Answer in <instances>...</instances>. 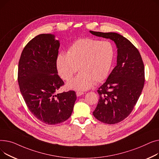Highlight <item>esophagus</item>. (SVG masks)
<instances>
[{
  "mask_svg": "<svg viewBox=\"0 0 159 159\" xmlns=\"http://www.w3.org/2000/svg\"><path fill=\"white\" fill-rule=\"evenodd\" d=\"M83 94H84V93L82 92H80V91H77L76 92V96H80L83 95Z\"/></svg>",
  "mask_w": 159,
  "mask_h": 159,
  "instance_id": "34e87169",
  "label": "esophagus"
}]
</instances>
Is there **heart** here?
I'll return each instance as SVG.
<instances>
[{"mask_svg":"<svg viewBox=\"0 0 159 159\" xmlns=\"http://www.w3.org/2000/svg\"><path fill=\"white\" fill-rule=\"evenodd\" d=\"M115 56L114 45L108 41L93 39H79L69 48L67 54L58 56L57 64L59 75L70 81L78 70L75 79L68 84L69 89L85 90L94 83L107 78Z\"/></svg>","mask_w":159,"mask_h":159,"instance_id":"b5f03b06","label":"heart"}]
</instances>
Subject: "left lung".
<instances>
[{
  "instance_id": "8db88e82",
  "label": "left lung",
  "mask_w": 159,
  "mask_h": 159,
  "mask_svg": "<svg viewBox=\"0 0 159 159\" xmlns=\"http://www.w3.org/2000/svg\"><path fill=\"white\" fill-rule=\"evenodd\" d=\"M94 35L114 41L117 48V65L98 90L99 99L93 115L106 124H116L132 111L144 85V65L138 49L116 33L90 31Z\"/></svg>"
}]
</instances>
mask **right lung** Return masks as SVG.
<instances>
[{"label": "right lung", "instance_id": "1", "mask_svg": "<svg viewBox=\"0 0 159 159\" xmlns=\"http://www.w3.org/2000/svg\"><path fill=\"white\" fill-rule=\"evenodd\" d=\"M59 48L54 35L39 34L27 43L18 62V82L25 104L36 118L48 125L68 119L76 100L74 90L55 94L64 85L57 74Z\"/></svg>", "mask_w": 159, "mask_h": 159}]
</instances>
